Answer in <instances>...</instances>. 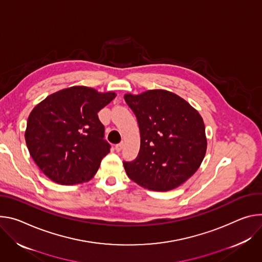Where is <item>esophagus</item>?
Segmentation results:
<instances>
[{
    "mask_svg": "<svg viewBox=\"0 0 262 262\" xmlns=\"http://www.w3.org/2000/svg\"><path fill=\"white\" fill-rule=\"evenodd\" d=\"M123 147H124V142H123V141L120 142V143H116V144H115V150H116V152H121L122 149H123Z\"/></svg>",
    "mask_w": 262,
    "mask_h": 262,
    "instance_id": "1",
    "label": "esophagus"
}]
</instances>
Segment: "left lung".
Wrapping results in <instances>:
<instances>
[{"label":"left lung","mask_w":262,"mask_h":262,"mask_svg":"<svg viewBox=\"0 0 262 262\" xmlns=\"http://www.w3.org/2000/svg\"><path fill=\"white\" fill-rule=\"evenodd\" d=\"M136 116L140 149L132 161H124L128 177L151 190L178 187L198 170L207 140L199 112L179 96L148 91L124 97Z\"/></svg>","instance_id":"obj_1"}]
</instances>
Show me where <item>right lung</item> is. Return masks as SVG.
<instances>
[{
    "label": "right lung",
    "instance_id": "1",
    "mask_svg": "<svg viewBox=\"0 0 262 262\" xmlns=\"http://www.w3.org/2000/svg\"><path fill=\"white\" fill-rule=\"evenodd\" d=\"M115 98L85 86H73L47 97L31 111L25 133L31 157L56 183L91 180L110 152L98 112Z\"/></svg>",
    "mask_w": 262,
    "mask_h": 262
}]
</instances>
